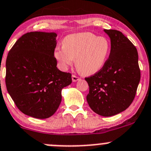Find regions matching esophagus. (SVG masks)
Returning a JSON list of instances; mask_svg holds the SVG:
<instances>
[{"label": "esophagus", "mask_w": 151, "mask_h": 151, "mask_svg": "<svg viewBox=\"0 0 151 151\" xmlns=\"http://www.w3.org/2000/svg\"><path fill=\"white\" fill-rule=\"evenodd\" d=\"M72 77L73 82H77V81L80 80V77H77V76H75V75H72V77Z\"/></svg>", "instance_id": "esophagus-1"}]
</instances>
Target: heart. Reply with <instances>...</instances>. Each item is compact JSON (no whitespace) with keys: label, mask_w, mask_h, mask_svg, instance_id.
Segmentation results:
<instances>
[{"label":"heart","mask_w":151,"mask_h":151,"mask_svg":"<svg viewBox=\"0 0 151 151\" xmlns=\"http://www.w3.org/2000/svg\"><path fill=\"white\" fill-rule=\"evenodd\" d=\"M63 47L55 49V58L63 70L75 65L78 71L85 75H91L104 67L110 51L107 38L98 37L90 32L69 35L62 41Z\"/></svg>","instance_id":"1"}]
</instances>
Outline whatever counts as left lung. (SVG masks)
Listing matches in <instances>:
<instances>
[{"instance_id":"1","label":"left lung","mask_w":151,"mask_h":151,"mask_svg":"<svg viewBox=\"0 0 151 151\" xmlns=\"http://www.w3.org/2000/svg\"><path fill=\"white\" fill-rule=\"evenodd\" d=\"M111 40V52L104 67L86 77L87 101L95 113L111 116L126 110L132 103L139 80L138 53L121 32L104 29Z\"/></svg>"}]
</instances>
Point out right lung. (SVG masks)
Instances as JSON below:
<instances>
[{
	"label": "right lung",
	"mask_w": 151,
	"mask_h": 151,
	"mask_svg": "<svg viewBox=\"0 0 151 151\" xmlns=\"http://www.w3.org/2000/svg\"><path fill=\"white\" fill-rule=\"evenodd\" d=\"M56 37L55 32L26 33L6 58L8 93L22 113L34 118L53 115L61 102V90L72 82L70 73L56 67Z\"/></svg>",
	"instance_id": "add662e5"
}]
</instances>
